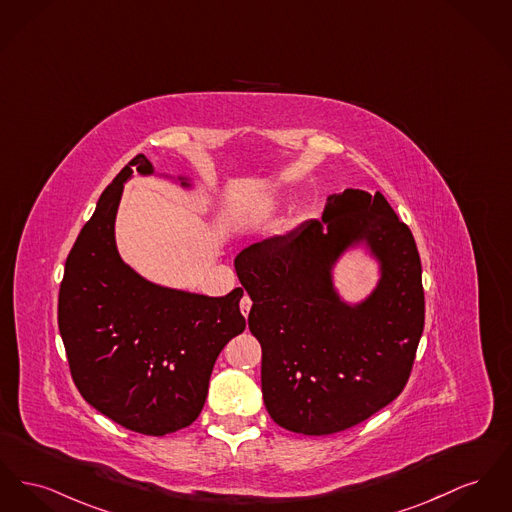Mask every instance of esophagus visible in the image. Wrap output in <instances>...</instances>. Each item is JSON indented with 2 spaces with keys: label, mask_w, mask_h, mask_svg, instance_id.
Masks as SVG:
<instances>
[{
  "label": "esophagus",
  "mask_w": 512,
  "mask_h": 512,
  "mask_svg": "<svg viewBox=\"0 0 512 512\" xmlns=\"http://www.w3.org/2000/svg\"><path fill=\"white\" fill-rule=\"evenodd\" d=\"M251 305H253V301L249 296H243L240 301V309L241 313H243V317H247L249 315V309H251Z\"/></svg>",
  "instance_id": "1"
}]
</instances>
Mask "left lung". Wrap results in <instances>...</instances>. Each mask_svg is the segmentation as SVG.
<instances>
[{"label":"left lung","mask_w":512,"mask_h":512,"mask_svg":"<svg viewBox=\"0 0 512 512\" xmlns=\"http://www.w3.org/2000/svg\"><path fill=\"white\" fill-rule=\"evenodd\" d=\"M360 244L380 263V280L348 304L331 271ZM234 265L253 301L247 321L263 350V400L280 427L338 433L406 387L425 321L420 253L379 191L334 193L321 220L245 247Z\"/></svg>","instance_id":"obj_1"}]
</instances>
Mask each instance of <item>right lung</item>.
<instances>
[{
  "label": "right lung",
  "instance_id": "right-lung-1",
  "mask_svg": "<svg viewBox=\"0 0 512 512\" xmlns=\"http://www.w3.org/2000/svg\"><path fill=\"white\" fill-rule=\"evenodd\" d=\"M133 172L154 174L145 154L104 189L69 251L58 325L71 377L92 408L125 429L162 437L201 414L214 361L245 329L243 290L222 298L174 290L121 261L114 226Z\"/></svg>",
  "mask_w": 512,
  "mask_h": 512
}]
</instances>
